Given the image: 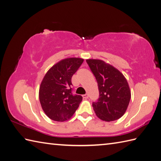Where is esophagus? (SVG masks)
Wrapping results in <instances>:
<instances>
[{"instance_id": "34e87169", "label": "esophagus", "mask_w": 161, "mask_h": 161, "mask_svg": "<svg viewBox=\"0 0 161 161\" xmlns=\"http://www.w3.org/2000/svg\"><path fill=\"white\" fill-rule=\"evenodd\" d=\"M83 98L84 99H87L88 97V94H85V95H83Z\"/></svg>"}]
</instances>
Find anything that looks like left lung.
<instances>
[{"mask_svg": "<svg viewBox=\"0 0 161 161\" xmlns=\"http://www.w3.org/2000/svg\"><path fill=\"white\" fill-rule=\"evenodd\" d=\"M86 62L98 84L100 97L93 103L95 114L106 122L114 121L125 114L131 99V91L120 71L103 60L88 59Z\"/></svg>", "mask_w": 161, "mask_h": 161, "instance_id": "8db88e82", "label": "left lung"}]
</instances>
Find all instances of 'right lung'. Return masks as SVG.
Listing matches in <instances>:
<instances>
[{
    "mask_svg": "<svg viewBox=\"0 0 161 161\" xmlns=\"http://www.w3.org/2000/svg\"><path fill=\"white\" fill-rule=\"evenodd\" d=\"M83 61L84 59L77 57L61 59L43 78L39 91L40 104L46 115L53 120L69 119L82 100L81 95L72 94L70 86L72 76Z\"/></svg>",
    "mask_w": 161,
    "mask_h": 161,
    "instance_id": "1",
    "label": "right lung"
}]
</instances>
